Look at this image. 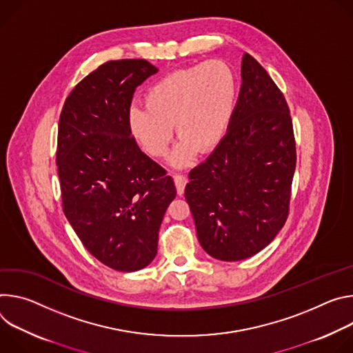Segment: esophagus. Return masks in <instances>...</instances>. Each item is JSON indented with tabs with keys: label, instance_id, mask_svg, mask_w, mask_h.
<instances>
[{
	"label": "esophagus",
	"instance_id": "34e87169",
	"mask_svg": "<svg viewBox=\"0 0 353 353\" xmlns=\"http://www.w3.org/2000/svg\"><path fill=\"white\" fill-rule=\"evenodd\" d=\"M174 181H175L178 194H182L185 190V186L188 183V178L183 174H176V175H174Z\"/></svg>",
	"mask_w": 353,
	"mask_h": 353
}]
</instances>
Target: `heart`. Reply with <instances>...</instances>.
I'll list each match as a JSON object with an SVG mask.
<instances>
[{"instance_id":"obj_1","label":"heart","mask_w":353,"mask_h":353,"mask_svg":"<svg viewBox=\"0 0 353 353\" xmlns=\"http://www.w3.org/2000/svg\"><path fill=\"white\" fill-rule=\"evenodd\" d=\"M236 95V75L224 61L179 68L148 87L144 108L129 110V129L147 154L163 159L170 151L175 125L181 143L174 163L188 164L196 150L206 154L221 143Z\"/></svg>"}]
</instances>
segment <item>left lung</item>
Instances as JSON below:
<instances>
[{
  "label": "left lung",
  "mask_w": 353,
  "mask_h": 353,
  "mask_svg": "<svg viewBox=\"0 0 353 353\" xmlns=\"http://www.w3.org/2000/svg\"><path fill=\"white\" fill-rule=\"evenodd\" d=\"M241 77L225 136L185 188L199 243L220 261L250 258L276 237L289 217L297 160L283 92L248 53Z\"/></svg>",
  "instance_id": "obj_1"
}]
</instances>
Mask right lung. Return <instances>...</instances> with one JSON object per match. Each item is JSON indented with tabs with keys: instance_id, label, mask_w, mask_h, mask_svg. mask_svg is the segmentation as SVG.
I'll use <instances>...</instances> for the list:
<instances>
[{
	"instance_id": "1",
	"label": "right lung",
	"mask_w": 353,
	"mask_h": 353,
	"mask_svg": "<svg viewBox=\"0 0 353 353\" xmlns=\"http://www.w3.org/2000/svg\"><path fill=\"white\" fill-rule=\"evenodd\" d=\"M157 71L144 59L106 61L74 87L60 113L63 212L90 254L119 272L155 258L176 196L172 176L139 148L128 121L136 88Z\"/></svg>"
}]
</instances>
